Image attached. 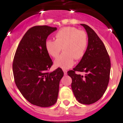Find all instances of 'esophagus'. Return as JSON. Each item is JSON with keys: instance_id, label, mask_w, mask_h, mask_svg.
<instances>
[{"instance_id": "obj_1", "label": "esophagus", "mask_w": 123, "mask_h": 123, "mask_svg": "<svg viewBox=\"0 0 123 123\" xmlns=\"http://www.w3.org/2000/svg\"><path fill=\"white\" fill-rule=\"evenodd\" d=\"M63 71H64V75H67V71L66 70V69H63Z\"/></svg>"}]
</instances>
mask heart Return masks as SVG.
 I'll return each mask as SVG.
<instances>
[{
  "instance_id": "heart-1",
  "label": "heart",
  "mask_w": 123,
  "mask_h": 123,
  "mask_svg": "<svg viewBox=\"0 0 123 123\" xmlns=\"http://www.w3.org/2000/svg\"><path fill=\"white\" fill-rule=\"evenodd\" d=\"M55 40L47 39L45 42L46 52L56 59L62 50L64 53L56 60L55 65L68 69L74 64V59L80 60L84 56L88 45L87 34L82 30L73 27H64L55 34Z\"/></svg>"
}]
</instances>
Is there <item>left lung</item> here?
<instances>
[{
    "mask_svg": "<svg viewBox=\"0 0 123 123\" xmlns=\"http://www.w3.org/2000/svg\"><path fill=\"white\" fill-rule=\"evenodd\" d=\"M88 35L86 54L73 70L68 71L72 79L71 88L79 102L89 105L98 101L105 93L109 84L111 60L107 50L95 32L86 24H81ZM77 71L85 72V76Z\"/></svg>",
    "mask_w": 123,
    "mask_h": 123,
    "instance_id": "obj_1",
    "label": "left lung"
}]
</instances>
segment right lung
<instances>
[{"instance_id":"obj_1","label":"right lung","mask_w":123,"mask_h":123,"mask_svg":"<svg viewBox=\"0 0 123 123\" xmlns=\"http://www.w3.org/2000/svg\"><path fill=\"white\" fill-rule=\"evenodd\" d=\"M57 29L47 25L34 26L26 32L14 54L12 72L16 86L25 98L41 107L54 105L57 100L61 68L49 71L53 65L45 42Z\"/></svg>"}]
</instances>
